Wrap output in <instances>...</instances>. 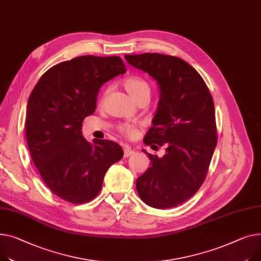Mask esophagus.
I'll return each instance as SVG.
<instances>
[{
  "mask_svg": "<svg viewBox=\"0 0 261 261\" xmlns=\"http://www.w3.org/2000/svg\"><path fill=\"white\" fill-rule=\"evenodd\" d=\"M132 154H134V150H132L129 146H126L125 150H124V156H125V158H129V156H131Z\"/></svg>",
  "mask_w": 261,
  "mask_h": 261,
  "instance_id": "1",
  "label": "esophagus"
}]
</instances>
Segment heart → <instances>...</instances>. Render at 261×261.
Instances as JSON below:
<instances>
[{"instance_id":"b5f03b06","label":"heart","mask_w":261,"mask_h":261,"mask_svg":"<svg viewBox=\"0 0 261 261\" xmlns=\"http://www.w3.org/2000/svg\"><path fill=\"white\" fill-rule=\"evenodd\" d=\"M123 86L130 96L135 100L140 101L144 97H150L151 88L147 81L140 76H128L123 81ZM103 98H101L102 100ZM119 132L127 137L133 138L137 133V128L130 124L120 125L118 128Z\"/></svg>"}]
</instances>
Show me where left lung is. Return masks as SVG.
<instances>
[{
	"mask_svg": "<svg viewBox=\"0 0 261 261\" xmlns=\"http://www.w3.org/2000/svg\"><path fill=\"white\" fill-rule=\"evenodd\" d=\"M127 62L159 83L161 99L146 134L147 146H165L136 179L141 199L156 209L181 204L204 181L217 144L213 97L203 79L184 60L161 54L127 55Z\"/></svg>",
	"mask_w": 261,
	"mask_h": 261,
	"instance_id": "obj_1",
	"label": "left lung"
}]
</instances>
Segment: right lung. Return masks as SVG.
<instances>
[{
    "mask_svg": "<svg viewBox=\"0 0 261 261\" xmlns=\"http://www.w3.org/2000/svg\"><path fill=\"white\" fill-rule=\"evenodd\" d=\"M125 72L119 57L82 56L48 69L30 93L25 129L31 159L51 192L68 202L95 198L109 167L123 158L118 144L88 142L81 130L102 84Z\"/></svg>",
    "mask_w": 261,
    "mask_h": 261,
    "instance_id": "1",
    "label": "right lung"
}]
</instances>
